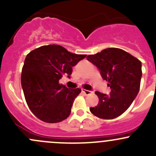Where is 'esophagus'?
<instances>
[{
    "instance_id": "34e87169",
    "label": "esophagus",
    "mask_w": 156,
    "mask_h": 156,
    "mask_svg": "<svg viewBox=\"0 0 156 156\" xmlns=\"http://www.w3.org/2000/svg\"><path fill=\"white\" fill-rule=\"evenodd\" d=\"M82 93H84L85 95H90V94H92V91L91 90H84V89H82Z\"/></svg>"
}]
</instances>
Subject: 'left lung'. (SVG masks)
I'll return each mask as SVG.
<instances>
[{
  "mask_svg": "<svg viewBox=\"0 0 156 156\" xmlns=\"http://www.w3.org/2000/svg\"><path fill=\"white\" fill-rule=\"evenodd\" d=\"M87 60L97 67L102 78L108 81L109 94L96 91L99 97L91 112L103 119H112L125 112L137 96L142 77L141 62L125 50L110 48L89 55Z\"/></svg>",
  "mask_w": 156,
  "mask_h": 156,
  "instance_id": "obj_1",
  "label": "left lung"
}]
</instances>
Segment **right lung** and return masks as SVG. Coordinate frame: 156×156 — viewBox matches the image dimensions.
<instances>
[{
	"instance_id": "right-lung-1",
	"label": "right lung",
	"mask_w": 156,
	"mask_h": 156,
	"mask_svg": "<svg viewBox=\"0 0 156 156\" xmlns=\"http://www.w3.org/2000/svg\"><path fill=\"white\" fill-rule=\"evenodd\" d=\"M87 55L75 54L59 45L42 46L26 56L21 84L26 103L33 114L48 123L67 119L80 88L59 84L63 75L70 78L72 67Z\"/></svg>"
}]
</instances>
